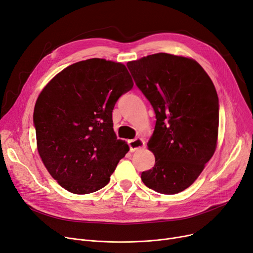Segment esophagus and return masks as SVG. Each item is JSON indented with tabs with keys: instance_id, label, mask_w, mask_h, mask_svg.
<instances>
[{
	"instance_id": "34e87169",
	"label": "esophagus",
	"mask_w": 253,
	"mask_h": 253,
	"mask_svg": "<svg viewBox=\"0 0 253 253\" xmlns=\"http://www.w3.org/2000/svg\"><path fill=\"white\" fill-rule=\"evenodd\" d=\"M144 145H145V142H144V140L141 138H136L134 140L128 141V146L131 152L140 150L141 148L144 147Z\"/></svg>"
}]
</instances>
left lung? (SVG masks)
<instances>
[{
  "label": "left lung",
  "instance_id": "left-lung-1",
  "mask_svg": "<svg viewBox=\"0 0 253 253\" xmlns=\"http://www.w3.org/2000/svg\"><path fill=\"white\" fill-rule=\"evenodd\" d=\"M126 66L156 118L147 144L155 164L142 172V181L160 194H178L196 181L215 152L217 92L205 70L192 58L161 52Z\"/></svg>",
  "mask_w": 253,
  "mask_h": 253
}]
</instances>
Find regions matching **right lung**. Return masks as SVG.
<instances>
[{
  "label": "right lung",
  "mask_w": 253,
  "mask_h": 253,
  "mask_svg": "<svg viewBox=\"0 0 253 253\" xmlns=\"http://www.w3.org/2000/svg\"><path fill=\"white\" fill-rule=\"evenodd\" d=\"M133 85L125 65L90 58L59 72L39 94L34 109L38 152L52 178L72 194L106 186L129 150L117 140L112 110Z\"/></svg>",
  "instance_id": "1"
}]
</instances>
